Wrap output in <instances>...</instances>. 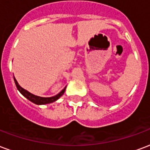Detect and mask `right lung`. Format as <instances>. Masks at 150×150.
<instances>
[{
  "instance_id": "add662e5",
  "label": "right lung",
  "mask_w": 150,
  "mask_h": 150,
  "mask_svg": "<svg viewBox=\"0 0 150 150\" xmlns=\"http://www.w3.org/2000/svg\"><path fill=\"white\" fill-rule=\"evenodd\" d=\"M13 78H14V82H15V83H16V88L18 89L19 91L21 92L22 95H24L26 98H28V100L31 101L32 103H35V104H37V105H44V104L52 103H53V102H55V101L59 99L62 95H64V91H65V90H66V86H65L64 89L62 90V91L59 93L58 95H55V96H53V97H40V96H36V95H33V94H31L30 92H28V91H26V90H24V88H22L21 86L18 84V83H17V81H16V79H15V77H13Z\"/></svg>"
}]
</instances>
